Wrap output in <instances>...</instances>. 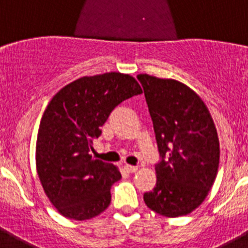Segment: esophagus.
<instances>
[{
  "label": "esophagus",
  "instance_id": "34e87169",
  "mask_svg": "<svg viewBox=\"0 0 248 248\" xmlns=\"http://www.w3.org/2000/svg\"><path fill=\"white\" fill-rule=\"evenodd\" d=\"M125 170L128 172H135L138 170V166L134 165H125Z\"/></svg>",
  "mask_w": 248,
  "mask_h": 248
}]
</instances>
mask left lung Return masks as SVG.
<instances>
[{
	"mask_svg": "<svg viewBox=\"0 0 248 248\" xmlns=\"http://www.w3.org/2000/svg\"><path fill=\"white\" fill-rule=\"evenodd\" d=\"M137 78L143 85L160 155L156 185L144 194V201L166 217L184 216L202 203L216 179L217 131L205 103L189 87L148 74Z\"/></svg>",
	"mask_w": 248,
	"mask_h": 248,
	"instance_id": "obj_1",
	"label": "left lung"
}]
</instances>
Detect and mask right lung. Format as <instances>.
Returning <instances> with one entry per match:
<instances>
[{
  "mask_svg": "<svg viewBox=\"0 0 248 248\" xmlns=\"http://www.w3.org/2000/svg\"><path fill=\"white\" fill-rule=\"evenodd\" d=\"M141 93L133 77L111 72L82 77L49 102L37 135V172L64 217L88 220L109 206L111 185L122 175L113 164L92 157V144L114 108Z\"/></svg>",
  "mask_w": 248,
  "mask_h": 248,
  "instance_id": "1",
  "label": "right lung"
}]
</instances>
